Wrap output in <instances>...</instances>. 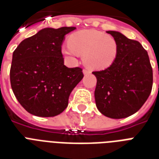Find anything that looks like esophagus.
Here are the masks:
<instances>
[{
	"label": "esophagus",
	"mask_w": 159,
	"mask_h": 159,
	"mask_svg": "<svg viewBox=\"0 0 159 159\" xmlns=\"http://www.w3.org/2000/svg\"><path fill=\"white\" fill-rule=\"evenodd\" d=\"M90 72H91V71L88 69H87V68L83 69V73H84V74H88V73H90Z\"/></svg>",
	"instance_id": "1"
}]
</instances>
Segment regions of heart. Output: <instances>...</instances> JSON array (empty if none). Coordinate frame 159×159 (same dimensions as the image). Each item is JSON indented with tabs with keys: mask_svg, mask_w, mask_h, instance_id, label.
Masks as SVG:
<instances>
[{
	"mask_svg": "<svg viewBox=\"0 0 159 159\" xmlns=\"http://www.w3.org/2000/svg\"><path fill=\"white\" fill-rule=\"evenodd\" d=\"M68 43L62 48V53L69 58L82 55L85 64L93 69L109 67L118 52V45L112 36L94 30L73 33L68 38Z\"/></svg>",
	"mask_w": 159,
	"mask_h": 159,
	"instance_id": "b5f03b06",
	"label": "heart"
}]
</instances>
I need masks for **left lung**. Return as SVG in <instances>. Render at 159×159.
<instances>
[{"label":"left lung","mask_w":159,"mask_h":159,"mask_svg":"<svg viewBox=\"0 0 159 159\" xmlns=\"http://www.w3.org/2000/svg\"><path fill=\"white\" fill-rule=\"evenodd\" d=\"M118 45L115 61L107 68L95 71L97 109L111 119L133 115L142 107L152 91L153 69L148 52L139 41L120 32L107 31Z\"/></svg>","instance_id":"1"}]
</instances>
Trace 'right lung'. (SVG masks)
I'll return each mask as SVG.
<instances>
[{
    "mask_svg": "<svg viewBox=\"0 0 159 159\" xmlns=\"http://www.w3.org/2000/svg\"><path fill=\"white\" fill-rule=\"evenodd\" d=\"M75 29H43L24 39L14 51L11 88L29 113L52 117L67 108L71 92L84 76L81 67H66L62 57L65 35Z\"/></svg>",
    "mask_w": 159,
    "mask_h": 159,
    "instance_id": "1",
    "label": "right lung"
}]
</instances>
